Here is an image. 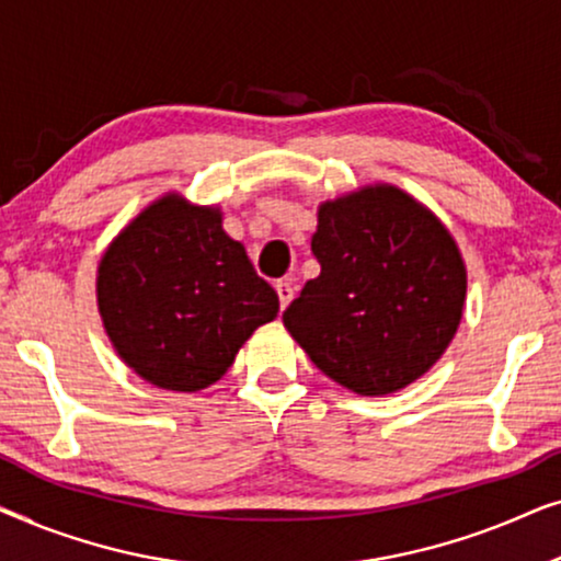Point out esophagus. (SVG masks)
Masks as SVG:
<instances>
[{
	"label": "esophagus",
	"instance_id": "esophagus-1",
	"mask_svg": "<svg viewBox=\"0 0 561 561\" xmlns=\"http://www.w3.org/2000/svg\"><path fill=\"white\" fill-rule=\"evenodd\" d=\"M275 290H278L280 309H286V306L294 301V283H290V280H278V283H275Z\"/></svg>",
	"mask_w": 561,
	"mask_h": 561
}]
</instances>
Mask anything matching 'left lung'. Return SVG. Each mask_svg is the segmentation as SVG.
<instances>
[{
  "label": "left lung",
  "instance_id": "obj_1",
  "mask_svg": "<svg viewBox=\"0 0 561 561\" xmlns=\"http://www.w3.org/2000/svg\"><path fill=\"white\" fill-rule=\"evenodd\" d=\"M321 273L283 311L311 363L357 396H388L444 355L462 319L465 260L449 229L378 183L319 206Z\"/></svg>",
  "mask_w": 561,
  "mask_h": 561
}]
</instances>
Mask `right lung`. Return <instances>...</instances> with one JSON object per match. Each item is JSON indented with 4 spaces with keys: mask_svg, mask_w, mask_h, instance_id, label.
Returning a JSON list of instances; mask_svg holds the SVG:
<instances>
[{
    "mask_svg": "<svg viewBox=\"0 0 561 561\" xmlns=\"http://www.w3.org/2000/svg\"><path fill=\"white\" fill-rule=\"evenodd\" d=\"M96 301L117 355L179 393L217 382L250 334L278 317V294L221 229L217 206L179 194L152 202L114 237Z\"/></svg>",
    "mask_w": 561,
    "mask_h": 561,
    "instance_id": "1",
    "label": "right lung"
}]
</instances>
